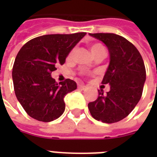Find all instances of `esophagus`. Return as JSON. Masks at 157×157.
<instances>
[{"label":"esophagus","instance_id":"34e87169","mask_svg":"<svg viewBox=\"0 0 157 157\" xmlns=\"http://www.w3.org/2000/svg\"><path fill=\"white\" fill-rule=\"evenodd\" d=\"M78 88L81 89V90H86V89L87 88V86H85V85H83V84H79Z\"/></svg>","mask_w":157,"mask_h":157}]
</instances>
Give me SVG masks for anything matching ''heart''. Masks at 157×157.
<instances>
[{
    "label": "heart",
    "instance_id": "heart-1",
    "mask_svg": "<svg viewBox=\"0 0 157 157\" xmlns=\"http://www.w3.org/2000/svg\"><path fill=\"white\" fill-rule=\"evenodd\" d=\"M104 50V48H103V45H101V44H99V43H94V44H92V45H90V51L92 55L98 52V51H99V50ZM73 50H71V52L69 53L68 56H67V59H71V57H72V55H73Z\"/></svg>",
    "mask_w": 157,
    "mask_h": 157
}]
</instances>
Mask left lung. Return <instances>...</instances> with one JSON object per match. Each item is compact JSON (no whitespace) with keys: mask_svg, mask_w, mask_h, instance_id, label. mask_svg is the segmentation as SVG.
I'll return each mask as SVG.
<instances>
[{"mask_svg":"<svg viewBox=\"0 0 157 157\" xmlns=\"http://www.w3.org/2000/svg\"><path fill=\"white\" fill-rule=\"evenodd\" d=\"M101 40L109 52L110 62L103 84L110 90H98L97 99L88 104L91 116L111 124L128 116L139 103L146 81V69L141 54L129 40L114 33H89Z\"/></svg>","mask_w":157,"mask_h":157,"instance_id":"obj_1","label":"left lung"}]
</instances>
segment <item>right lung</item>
Returning <instances> with one entry per match:
<instances>
[{"label":"right lung","mask_w":157,"mask_h":157,"mask_svg":"<svg viewBox=\"0 0 157 157\" xmlns=\"http://www.w3.org/2000/svg\"><path fill=\"white\" fill-rule=\"evenodd\" d=\"M86 33L51 34L36 37L18 51L12 71L17 99L31 117L50 122L65 110L63 98L77 87L72 80L58 84L51 76Z\"/></svg>","instance_id":"obj_1"}]
</instances>
